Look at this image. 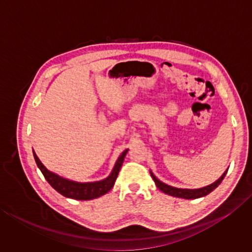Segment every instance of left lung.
I'll use <instances>...</instances> for the list:
<instances>
[{
  "label": "left lung",
  "mask_w": 252,
  "mask_h": 252,
  "mask_svg": "<svg viewBox=\"0 0 252 252\" xmlns=\"http://www.w3.org/2000/svg\"><path fill=\"white\" fill-rule=\"evenodd\" d=\"M228 170L225 171L222 176H221L218 180L216 182L211 183L210 186H207L204 188H200V189H194V190H190V189H179V188H174V187H170L168 185H165V183L161 182L160 180H158V179L153 176L152 172H151V177L153 179V181L156 182V186L159 188V189L162 191V192L167 193L169 195H172V197H178V198H183V199H197L200 197H203V195H207L216 189L217 187H218L221 181L223 180V178L225 174H227Z\"/></svg>",
  "instance_id": "1"
}]
</instances>
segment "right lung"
<instances>
[{"label": "right lung", "mask_w": 252, "mask_h": 252, "mask_svg": "<svg viewBox=\"0 0 252 252\" xmlns=\"http://www.w3.org/2000/svg\"><path fill=\"white\" fill-rule=\"evenodd\" d=\"M127 152V149L122 152V155L119 157L116 165L111 172L110 176L104 179L102 181H96V182H87V183H81V182H74L66 180V179H63L59 177L58 174L49 171L42 162L39 160V158L35 155V152L33 151L34 159L37 164V167L41 170L42 174H43L45 180L48 181L51 187L53 188L54 190H57L59 193L64 195L66 198L75 199V200H91L94 198H99L101 195L105 194L106 192L112 189L114 186V182H116L119 171L122 167L123 160H125V157Z\"/></svg>", "instance_id": "add662e5"}]
</instances>
